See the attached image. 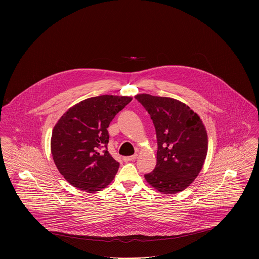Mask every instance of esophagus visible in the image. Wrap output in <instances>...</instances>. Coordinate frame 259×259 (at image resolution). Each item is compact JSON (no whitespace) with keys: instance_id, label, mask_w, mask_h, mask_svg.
I'll return each instance as SVG.
<instances>
[{"instance_id":"34e87169","label":"esophagus","mask_w":259,"mask_h":259,"mask_svg":"<svg viewBox=\"0 0 259 259\" xmlns=\"http://www.w3.org/2000/svg\"><path fill=\"white\" fill-rule=\"evenodd\" d=\"M137 154H134V155H131V156H125L123 157V160L125 162H128V161H133L135 160L136 158H137Z\"/></svg>"}]
</instances>
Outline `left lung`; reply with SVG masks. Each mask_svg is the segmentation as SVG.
Segmentation results:
<instances>
[{"instance_id":"obj_1","label":"left lung","mask_w":259,"mask_h":259,"mask_svg":"<svg viewBox=\"0 0 259 259\" xmlns=\"http://www.w3.org/2000/svg\"><path fill=\"white\" fill-rule=\"evenodd\" d=\"M148 111L157 138V162L145 175L149 185L164 194L185 190L197 178L208 152L206 128L196 112L176 99L138 94Z\"/></svg>"}]
</instances>
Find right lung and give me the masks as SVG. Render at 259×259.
I'll return each instance as SVG.
<instances>
[{"label": "right lung", "instance_id": "add662e5", "mask_svg": "<svg viewBox=\"0 0 259 259\" xmlns=\"http://www.w3.org/2000/svg\"><path fill=\"white\" fill-rule=\"evenodd\" d=\"M132 101L127 96L102 95L70 108L54 126L50 148L54 163L71 185L89 193L113 180L119 163L108 151V127Z\"/></svg>", "mask_w": 259, "mask_h": 259}]
</instances>
